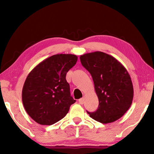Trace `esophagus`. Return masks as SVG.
Wrapping results in <instances>:
<instances>
[{
	"label": "esophagus",
	"mask_w": 154,
	"mask_h": 154,
	"mask_svg": "<svg viewBox=\"0 0 154 154\" xmlns=\"http://www.w3.org/2000/svg\"><path fill=\"white\" fill-rule=\"evenodd\" d=\"M79 104H81V105H83V104L84 103V98H82L79 99Z\"/></svg>",
	"instance_id": "obj_1"
}]
</instances>
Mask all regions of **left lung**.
Masks as SVG:
<instances>
[{
  "label": "left lung",
  "instance_id": "8db88e82",
  "mask_svg": "<svg viewBox=\"0 0 154 154\" xmlns=\"http://www.w3.org/2000/svg\"><path fill=\"white\" fill-rule=\"evenodd\" d=\"M82 66L92 75L98 96V109L90 118L103 124L122 118L132 105L133 85L127 70L114 57L102 51L80 56Z\"/></svg>",
  "mask_w": 154,
  "mask_h": 154
}]
</instances>
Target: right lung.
<instances>
[{
	"label": "right lung",
	"instance_id": "add662e5",
	"mask_svg": "<svg viewBox=\"0 0 154 154\" xmlns=\"http://www.w3.org/2000/svg\"><path fill=\"white\" fill-rule=\"evenodd\" d=\"M77 56L56 54L44 60L30 72L22 89V103L29 116L41 125H52L65 117L75 103L66 80Z\"/></svg>",
	"mask_w": 154,
	"mask_h": 154
}]
</instances>
